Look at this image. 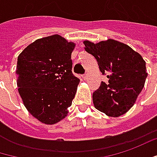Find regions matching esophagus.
<instances>
[{"label": "esophagus", "mask_w": 157, "mask_h": 157, "mask_svg": "<svg viewBox=\"0 0 157 157\" xmlns=\"http://www.w3.org/2000/svg\"><path fill=\"white\" fill-rule=\"evenodd\" d=\"M82 78L84 80H86L88 78V74H85V75H82Z\"/></svg>", "instance_id": "34e87169"}]
</instances>
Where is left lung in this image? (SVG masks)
Returning <instances> with one entry per match:
<instances>
[{
  "instance_id": "8db88e82",
  "label": "left lung",
  "mask_w": 157,
  "mask_h": 157,
  "mask_svg": "<svg viewBox=\"0 0 157 157\" xmlns=\"http://www.w3.org/2000/svg\"><path fill=\"white\" fill-rule=\"evenodd\" d=\"M84 50L98 61L100 72L109 79L92 94L95 108L111 117L128 112L141 92L147 76L140 54L123 42L108 39L98 43L84 41Z\"/></svg>"
}]
</instances>
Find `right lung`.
<instances>
[{
  "label": "right lung",
  "instance_id": "right-lung-1",
  "mask_svg": "<svg viewBox=\"0 0 157 157\" xmlns=\"http://www.w3.org/2000/svg\"><path fill=\"white\" fill-rule=\"evenodd\" d=\"M75 47L53 34L32 42L17 58L18 93L28 112L42 124H55L67 115L80 82L72 73Z\"/></svg>",
  "mask_w": 157,
  "mask_h": 157
}]
</instances>
